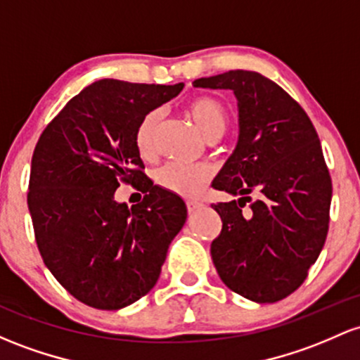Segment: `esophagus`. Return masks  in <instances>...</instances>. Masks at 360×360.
<instances>
[{
    "label": "esophagus",
    "instance_id": "1",
    "mask_svg": "<svg viewBox=\"0 0 360 360\" xmlns=\"http://www.w3.org/2000/svg\"><path fill=\"white\" fill-rule=\"evenodd\" d=\"M186 207H188V212L193 213V212L198 210V208L201 207V203H198V201H188Z\"/></svg>",
    "mask_w": 360,
    "mask_h": 360
}]
</instances>
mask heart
Instances as JSON below:
<instances>
[{"label": "heart", "mask_w": 360, "mask_h": 360, "mask_svg": "<svg viewBox=\"0 0 360 360\" xmlns=\"http://www.w3.org/2000/svg\"><path fill=\"white\" fill-rule=\"evenodd\" d=\"M188 114L207 140L220 138L229 126L227 110L219 101L212 97L193 98L188 104ZM159 121L160 110L155 109L145 114L143 120L136 126L135 145L141 157H150L155 150V135ZM208 176H210L208 169L201 167V165L165 164L155 172V183L160 188L174 193V195L195 198L203 189Z\"/></svg>", "instance_id": "b5f03b06"}]
</instances>
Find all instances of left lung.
<instances>
[{
    "label": "left lung",
    "instance_id": "left-lung-1",
    "mask_svg": "<svg viewBox=\"0 0 360 360\" xmlns=\"http://www.w3.org/2000/svg\"><path fill=\"white\" fill-rule=\"evenodd\" d=\"M231 90L239 136L213 188L240 198L212 205L222 219L210 252L225 285L252 302H276L306 280L325 246L331 177L313 122L282 86L232 70L193 82ZM255 192L248 216L242 207Z\"/></svg>",
    "mask_w": 360,
    "mask_h": 360
}]
</instances>
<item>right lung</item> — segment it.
<instances>
[{"mask_svg": "<svg viewBox=\"0 0 360 360\" xmlns=\"http://www.w3.org/2000/svg\"><path fill=\"white\" fill-rule=\"evenodd\" d=\"M183 86L94 82L35 145L27 195L35 240L54 278L86 306L116 311L148 294L186 222L183 198L145 179L135 145L145 114ZM121 180L141 184V204L113 200Z\"/></svg>", "mask_w": 360, "mask_h": 360, "instance_id": "obj_1", "label": "right lung"}]
</instances>
